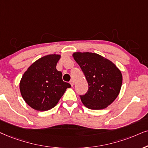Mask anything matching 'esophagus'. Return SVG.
<instances>
[{
	"mask_svg": "<svg viewBox=\"0 0 148 148\" xmlns=\"http://www.w3.org/2000/svg\"><path fill=\"white\" fill-rule=\"evenodd\" d=\"M70 85H72V87H73V86H74V81H73L72 80H70Z\"/></svg>",
	"mask_w": 148,
	"mask_h": 148,
	"instance_id": "1",
	"label": "esophagus"
}]
</instances>
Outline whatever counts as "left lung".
Listing matches in <instances>:
<instances>
[{
  "instance_id": "obj_1",
  "label": "left lung",
  "mask_w": 148,
  "mask_h": 148,
  "mask_svg": "<svg viewBox=\"0 0 148 148\" xmlns=\"http://www.w3.org/2000/svg\"><path fill=\"white\" fill-rule=\"evenodd\" d=\"M88 83V90L80 95L82 102L89 109H103L118 96L122 84L120 70L113 62L92 52H74Z\"/></svg>"
}]
</instances>
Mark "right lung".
Instances as JSON below:
<instances>
[{"label":"right lung","mask_w":148,"mask_h":148,"mask_svg":"<svg viewBox=\"0 0 148 148\" xmlns=\"http://www.w3.org/2000/svg\"><path fill=\"white\" fill-rule=\"evenodd\" d=\"M60 58L59 55L44 56L33 63L22 76L20 93L33 109L45 111L55 107L67 88L71 87L56 68Z\"/></svg>","instance_id":"1"}]
</instances>
